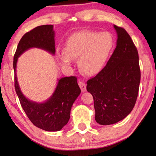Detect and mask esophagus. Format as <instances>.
Instances as JSON below:
<instances>
[{"instance_id":"1","label":"esophagus","mask_w":156,"mask_h":156,"mask_svg":"<svg viewBox=\"0 0 156 156\" xmlns=\"http://www.w3.org/2000/svg\"><path fill=\"white\" fill-rule=\"evenodd\" d=\"M79 86H80V87L81 88V89H82V92H85L87 90V86H86V84H85L84 82H79Z\"/></svg>"}]
</instances>
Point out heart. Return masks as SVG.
I'll list each match as a JSON object with an SVG mask.
<instances>
[{"label":"heart","instance_id":"1","mask_svg":"<svg viewBox=\"0 0 156 156\" xmlns=\"http://www.w3.org/2000/svg\"><path fill=\"white\" fill-rule=\"evenodd\" d=\"M114 46V38L110 33L79 31L67 38L58 59L62 66L70 67L72 59L79 58L81 71L88 76H95L105 67Z\"/></svg>","mask_w":156,"mask_h":156}]
</instances>
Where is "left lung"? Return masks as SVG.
<instances>
[{"label":"left lung","instance_id":"8db88e82","mask_svg":"<svg viewBox=\"0 0 156 156\" xmlns=\"http://www.w3.org/2000/svg\"><path fill=\"white\" fill-rule=\"evenodd\" d=\"M116 47L104 69L87 81L94 98L95 120L111 125L126 118L135 106L140 81L137 49L122 27L114 25Z\"/></svg>","mask_w":156,"mask_h":156}]
</instances>
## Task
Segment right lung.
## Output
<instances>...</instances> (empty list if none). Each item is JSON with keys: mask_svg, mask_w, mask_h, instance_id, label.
<instances>
[{"mask_svg": "<svg viewBox=\"0 0 156 156\" xmlns=\"http://www.w3.org/2000/svg\"><path fill=\"white\" fill-rule=\"evenodd\" d=\"M39 48L51 55L55 54V31L52 25L36 27L25 33L19 42L13 59L15 89L20 104L35 126L47 131H58L67 124L74 102L81 93L75 76L57 80V84L50 97L44 102H36L25 97L19 86L16 74L18 57L30 48Z\"/></svg>", "mask_w": 156, "mask_h": 156, "instance_id": "1", "label": "right lung"}]
</instances>
